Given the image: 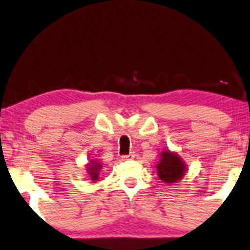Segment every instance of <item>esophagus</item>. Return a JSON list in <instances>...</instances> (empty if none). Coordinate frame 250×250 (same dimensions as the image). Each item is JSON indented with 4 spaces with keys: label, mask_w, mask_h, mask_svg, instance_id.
I'll use <instances>...</instances> for the list:
<instances>
[{
    "label": "esophagus",
    "mask_w": 250,
    "mask_h": 250,
    "mask_svg": "<svg viewBox=\"0 0 250 250\" xmlns=\"http://www.w3.org/2000/svg\"><path fill=\"white\" fill-rule=\"evenodd\" d=\"M134 158H135V154L134 153H130L128 155L122 156V160H124V161H130V160H133Z\"/></svg>",
    "instance_id": "obj_1"
}]
</instances>
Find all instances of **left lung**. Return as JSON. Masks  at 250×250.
I'll return each mask as SVG.
<instances>
[{
    "instance_id": "obj_1",
    "label": "left lung",
    "mask_w": 250,
    "mask_h": 250,
    "mask_svg": "<svg viewBox=\"0 0 250 250\" xmlns=\"http://www.w3.org/2000/svg\"><path fill=\"white\" fill-rule=\"evenodd\" d=\"M156 170L159 179L163 181V183L173 184L185 175L186 164L176 152L164 150L160 153Z\"/></svg>"
}]
</instances>
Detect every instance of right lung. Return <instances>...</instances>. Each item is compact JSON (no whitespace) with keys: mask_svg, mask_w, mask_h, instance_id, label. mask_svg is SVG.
Returning <instances> with one entry per match:
<instances>
[{"mask_svg":"<svg viewBox=\"0 0 250 250\" xmlns=\"http://www.w3.org/2000/svg\"><path fill=\"white\" fill-rule=\"evenodd\" d=\"M86 167H87L86 170L88 173V176H89V180H91L92 182L98 181L100 171L101 168H103V164L99 163L98 161L96 160H89V163H88Z\"/></svg>","mask_w":250,"mask_h":250,"instance_id":"obj_1","label":"right lung"}]
</instances>
